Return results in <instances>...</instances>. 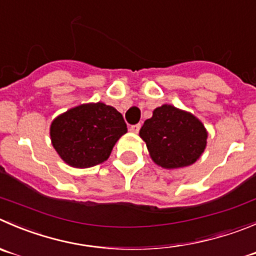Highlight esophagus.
<instances>
[{
    "instance_id": "34e87169",
    "label": "esophagus",
    "mask_w": 256,
    "mask_h": 256,
    "mask_svg": "<svg viewBox=\"0 0 256 256\" xmlns=\"http://www.w3.org/2000/svg\"><path fill=\"white\" fill-rule=\"evenodd\" d=\"M140 130V124H134V126H130V130L133 133H138Z\"/></svg>"
}]
</instances>
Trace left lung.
<instances>
[{
    "instance_id": "1",
    "label": "left lung",
    "mask_w": 256,
    "mask_h": 256,
    "mask_svg": "<svg viewBox=\"0 0 256 256\" xmlns=\"http://www.w3.org/2000/svg\"><path fill=\"white\" fill-rule=\"evenodd\" d=\"M140 136L152 160L164 168H180L196 162L208 140L205 126L196 116L167 104L153 110Z\"/></svg>"
}]
</instances>
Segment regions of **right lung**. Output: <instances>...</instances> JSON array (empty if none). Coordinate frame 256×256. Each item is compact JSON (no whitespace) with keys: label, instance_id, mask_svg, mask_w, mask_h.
Segmentation results:
<instances>
[{"label":"right lung","instance_id":"add662e5","mask_svg":"<svg viewBox=\"0 0 256 256\" xmlns=\"http://www.w3.org/2000/svg\"><path fill=\"white\" fill-rule=\"evenodd\" d=\"M126 124L116 108L104 103L82 104L54 119L50 128L54 148L72 167L86 168L104 162Z\"/></svg>","mask_w":256,"mask_h":256}]
</instances>
